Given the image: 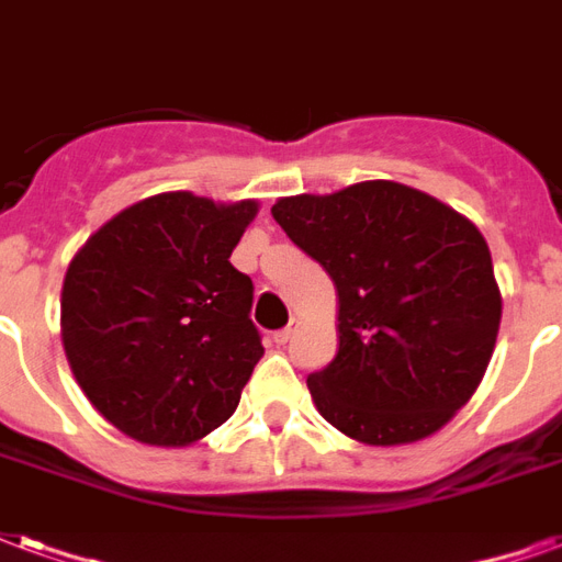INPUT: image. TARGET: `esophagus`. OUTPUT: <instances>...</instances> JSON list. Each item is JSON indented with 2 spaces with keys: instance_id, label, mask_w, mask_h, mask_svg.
Masks as SVG:
<instances>
[{
  "instance_id": "1",
  "label": "esophagus",
  "mask_w": 562,
  "mask_h": 562,
  "mask_svg": "<svg viewBox=\"0 0 562 562\" xmlns=\"http://www.w3.org/2000/svg\"><path fill=\"white\" fill-rule=\"evenodd\" d=\"M294 333H297V321H291L289 327L280 329V333L273 336V341H277V345H289L291 338H294Z\"/></svg>"
}]
</instances>
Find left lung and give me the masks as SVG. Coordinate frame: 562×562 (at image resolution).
Masks as SVG:
<instances>
[{"label":"left lung","mask_w":562,"mask_h":562,"mask_svg":"<svg viewBox=\"0 0 562 562\" xmlns=\"http://www.w3.org/2000/svg\"><path fill=\"white\" fill-rule=\"evenodd\" d=\"M271 214L338 291V353L306 376L318 413L383 448L442 430L498 338L501 291L481 229L389 179L282 196Z\"/></svg>","instance_id":"1"}]
</instances>
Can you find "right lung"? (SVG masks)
Masks as SVG:
<instances>
[{
  "label": "right lung",
  "mask_w": 562,
  "mask_h": 562,
  "mask_svg": "<svg viewBox=\"0 0 562 562\" xmlns=\"http://www.w3.org/2000/svg\"><path fill=\"white\" fill-rule=\"evenodd\" d=\"M256 200L167 191L128 205L72 256L61 341L97 413L135 442L186 448L221 427L262 359L252 280L229 256Z\"/></svg>",
  "instance_id": "right-lung-1"
}]
</instances>
